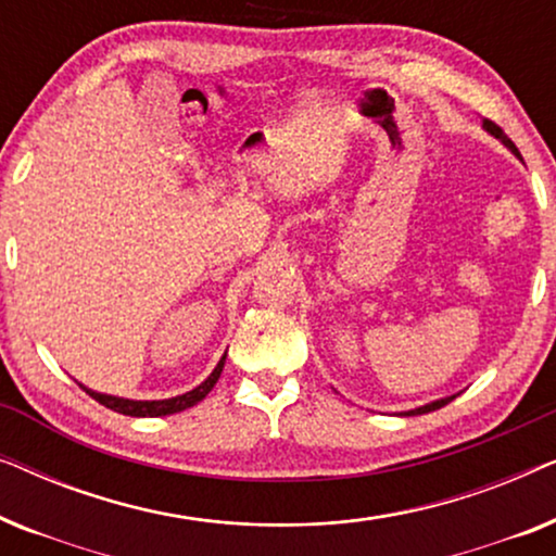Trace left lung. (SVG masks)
<instances>
[{
    "label": "left lung",
    "mask_w": 556,
    "mask_h": 556,
    "mask_svg": "<svg viewBox=\"0 0 556 556\" xmlns=\"http://www.w3.org/2000/svg\"><path fill=\"white\" fill-rule=\"evenodd\" d=\"M483 128H485V131H489L491 136H496V139H498L501 143H504L506 149H511L514 154L519 156V149H516V147H514V141L508 139V136H506L504 131H501V126H496V124H493V121L485 118V121H483ZM453 400H455V394H453V397H443V400H435V402H430V405H422V407H415V409H409V413H405V415H422V413H432V409H440V407H445L447 402H453Z\"/></svg>",
    "instance_id": "left-lung-1"
}]
</instances>
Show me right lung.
<instances>
[{"label":"right lung","instance_id":"1","mask_svg":"<svg viewBox=\"0 0 556 556\" xmlns=\"http://www.w3.org/2000/svg\"><path fill=\"white\" fill-rule=\"evenodd\" d=\"M227 356V352H225ZM225 356L217 362V367L212 369V375L204 379L200 387H194L192 392H185V394H177V397H169V400H124V397H113V394H101V392H93L88 390V387H83L90 397L96 402H101L103 407L113 409V413H121V415H131V417H164V415H174V413H181V409L187 407H194L197 402H202L207 394L212 392V387L217 384L219 375H223V367H225Z\"/></svg>","mask_w":556,"mask_h":556}]
</instances>
